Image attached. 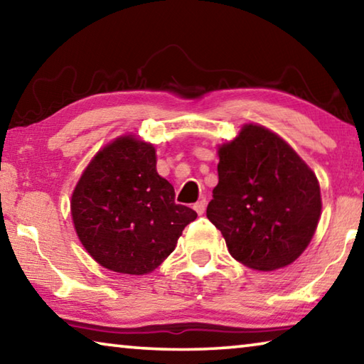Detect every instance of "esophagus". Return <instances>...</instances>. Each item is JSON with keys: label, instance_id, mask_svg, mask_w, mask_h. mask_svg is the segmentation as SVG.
<instances>
[{"label": "esophagus", "instance_id": "34e87169", "mask_svg": "<svg viewBox=\"0 0 364 364\" xmlns=\"http://www.w3.org/2000/svg\"><path fill=\"white\" fill-rule=\"evenodd\" d=\"M205 207H207V200L200 199L199 202H196V204H194V210L197 212V215H202L205 212Z\"/></svg>", "mask_w": 364, "mask_h": 364}]
</instances>
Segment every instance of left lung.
I'll use <instances>...</instances> for the list:
<instances>
[{
  "mask_svg": "<svg viewBox=\"0 0 364 364\" xmlns=\"http://www.w3.org/2000/svg\"><path fill=\"white\" fill-rule=\"evenodd\" d=\"M218 157L207 218L232 258L260 271L297 260L321 215L316 175L284 139L252 123L220 146Z\"/></svg>",
  "mask_w": 364,
  "mask_h": 364,
  "instance_id": "obj_1",
  "label": "left lung"
}]
</instances>
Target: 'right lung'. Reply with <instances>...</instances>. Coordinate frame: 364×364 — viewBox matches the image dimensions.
Masks as SVG:
<instances>
[{"label": "right lung", "instance_id": "right-lung-1", "mask_svg": "<svg viewBox=\"0 0 364 364\" xmlns=\"http://www.w3.org/2000/svg\"><path fill=\"white\" fill-rule=\"evenodd\" d=\"M156 149L132 134L91 160L72 194L70 210L88 254L115 273L146 274L175 250L197 213L175 202L156 170Z\"/></svg>", "mask_w": 364, "mask_h": 364}]
</instances>
